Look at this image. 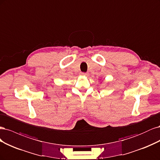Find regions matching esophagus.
I'll list each match as a JSON object with an SVG mask.
<instances>
[{"label": "esophagus", "mask_w": 160, "mask_h": 160, "mask_svg": "<svg viewBox=\"0 0 160 160\" xmlns=\"http://www.w3.org/2000/svg\"><path fill=\"white\" fill-rule=\"evenodd\" d=\"M80 74L82 76H87L88 75V73H85V72H81Z\"/></svg>", "instance_id": "34e87169"}]
</instances>
